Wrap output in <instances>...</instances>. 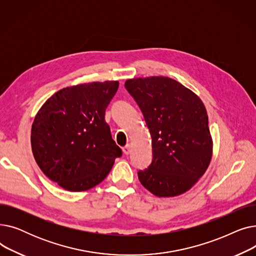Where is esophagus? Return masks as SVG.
<instances>
[{
  "label": "esophagus",
  "mask_w": 256,
  "mask_h": 256,
  "mask_svg": "<svg viewBox=\"0 0 256 256\" xmlns=\"http://www.w3.org/2000/svg\"><path fill=\"white\" fill-rule=\"evenodd\" d=\"M122 150H124V154H128L130 152V144H128V145H126L124 148H122Z\"/></svg>",
  "instance_id": "34e87169"
}]
</instances>
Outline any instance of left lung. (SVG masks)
<instances>
[{"instance_id":"left-lung-1","label":"left lung","mask_w":256,"mask_h":256,"mask_svg":"<svg viewBox=\"0 0 256 256\" xmlns=\"http://www.w3.org/2000/svg\"><path fill=\"white\" fill-rule=\"evenodd\" d=\"M124 86L140 106L152 136V162L138 172L140 182L158 197L189 191L206 173L212 156L202 100L168 76L130 78Z\"/></svg>"}]
</instances>
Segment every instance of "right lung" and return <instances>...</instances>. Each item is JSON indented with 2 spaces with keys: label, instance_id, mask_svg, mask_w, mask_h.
I'll return each instance as SVG.
<instances>
[{
  "label": "right lung",
  "instance_id": "right-lung-1",
  "mask_svg": "<svg viewBox=\"0 0 256 256\" xmlns=\"http://www.w3.org/2000/svg\"><path fill=\"white\" fill-rule=\"evenodd\" d=\"M118 80L66 87L37 112L31 130L32 152L46 176L70 192L102 182L122 152L106 122Z\"/></svg>",
  "mask_w": 256,
  "mask_h": 256
}]
</instances>
